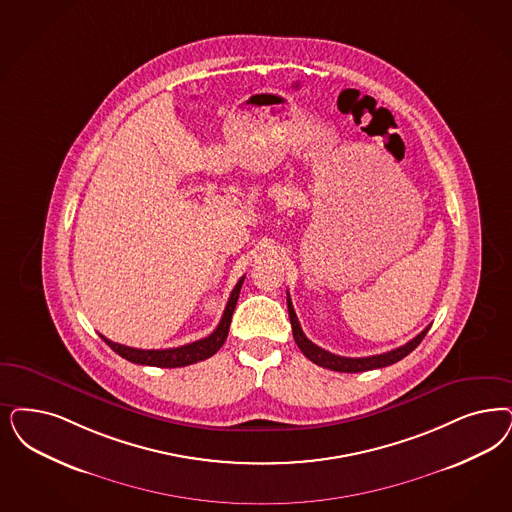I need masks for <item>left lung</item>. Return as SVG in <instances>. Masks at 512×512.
I'll return each instance as SVG.
<instances>
[{
    "label": "left lung",
    "mask_w": 512,
    "mask_h": 512,
    "mask_svg": "<svg viewBox=\"0 0 512 512\" xmlns=\"http://www.w3.org/2000/svg\"><path fill=\"white\" fill-rule=\"evenodd\" d=\"M287 308H289V319H291V327H293V338H295L300 352L304 353L312 363H316L323 369H329V371L365 372L389 367V365L401 361L412 350H416V346L422 342L423 336L427 335V331H429V327H425L420 335L414 336L410 342H406L405 346L395 348L391 352L378 353V355H371V357H340V355L319 348L312 340L306 338V335L302 333V327H300L297 314L293 310L289 295H287Z\"/></svg>",
    "instance_id": "1"
}]
</instances>
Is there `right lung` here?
Listing matches in <instances>:
<instances>
[{
    "instance_id": "1",
    "label": "right lung",
    "mask_w": 512,
    "mask_h": 512,
    "mask_svg": "<svg viewBox=\"0 0 512 512\" xmlns=\"http://www.w3.org/2000/svg\"><path fill=\"white\" fill-rule=\"evenodd\" d=\"M242 283H244V276L238 280L236 287L232 289L229 302H227L225 312H223V318L219 321V325H217V329L213 331L212 335L200 338V340L191 342V344H185V346H179V348H168V350H138V348H130V346L111 342V340H107L106 336H100L106 340L107 346L113 352L119 353L121 357L128 359L130 363H136V365L176 369V367H187V365H193V363H198V361H204V359L212 357L213 353L219 352V348L227 340L230 319H232V314H234Z\"/></svg>"
}]
</instances>
